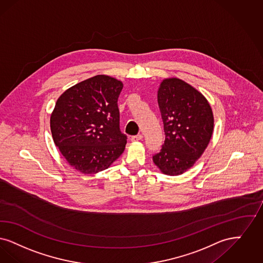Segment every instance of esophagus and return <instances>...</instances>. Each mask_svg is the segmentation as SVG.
Returning a JSON list of instances; mask_svg holds the SVG:
<instances>
[{
  "label": "esophagus",
  "mask_w": 263,
  "mask_h": 263,
  "mask_svg": "<svg viewBox=\"0 0 263 263\" xmlns=\"http://www.w3.org/2000/svg\"><path fill=\"white\" fill-rule=\"evenodd\" d=\"M142 135H137V136H134V137H132L130 138V140L132 141H134V142H136V141H139V140H141L142 139Z\"/></svg>",
  "instance_id": "1"
}]
</instances>
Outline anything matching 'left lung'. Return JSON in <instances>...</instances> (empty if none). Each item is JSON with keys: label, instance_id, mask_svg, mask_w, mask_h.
<instances>
[{"label": "left lung", "instance_id": "left-lung-1", "mask_svg": "<svg viewBox=\"0 0 263 263\" xmlns=\"http://www.w3.org/2000/svg\"><path fill=\"white\" fill-rule=\"evenodd\" d=\"M157 99L165 141L153 162L163 174L178 176L192 168L207 147L214 127L212 109L200 92L177 78L161 82Z\"/></svg>", "mask_w": 263, "mask_h": 263}]
</instances>
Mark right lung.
Segmentation results:
<instances>
[{
    "mask_svg": "<svg viewBox=\"0 0 263 263\" xmlns=\"http://www.w3.org/2000/svg\"><path fill=\"white\" fill-rule=\"evenodd\" d=\"M123 82L98 74L58 98L50 126L54 142L69 165L91 175L108 169L124 152L118 98Z\"/></svg>",
    "mask_w": 263,
    "mask_h": 263,
    "instance_id": "obj_1",
    "label": "right lung"
}]
</instances>
